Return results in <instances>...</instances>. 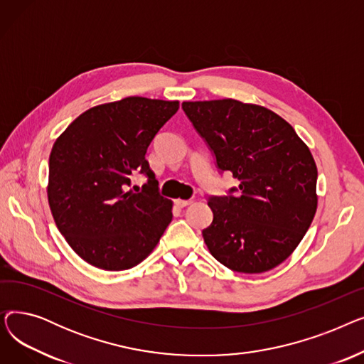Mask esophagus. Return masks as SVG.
<instances>
[{"instance_id":"1","label":"esophagus","mask_w":364,"mask_h":364,"mask_svg":"<svg viewBox=\"0 0 364 364\" xmlns=\"http://www.w3.org/2000/svg\"><path fill=\"white\" fill-rule=\"evenodd\" d=\"M192 203H193V200H184V199H177V200H176V205H177L178 208H186V206L192 205Z\"/></svg>"}]
</instances>
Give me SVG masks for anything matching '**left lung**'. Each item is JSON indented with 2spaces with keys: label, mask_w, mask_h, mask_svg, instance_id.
Masks as SVG:
<instances>
[{
  "label": "left lung",
  "mask_w": 364,
  "mask_h": 364,
  "mask_svg": "<svg viewBox=\"0 0 364 364\" xmlns=\"http://www.w3.org/2000/svg\"><path fill=\"white\" fill-rule=\"evenodd\" d=\"M183 110L221 171L240 181L236 196H211L214 220L202 232L209 252L228 269L257 274L288 258L316 215L317 166L282 117L235 99L184 102Z\"/></svg>",
  "instance_id": "obj_1"
}]
</instances>
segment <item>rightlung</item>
Segmentation results:
<instances>
[{"instance_id": "obj_1", "label": "right lung", "mask_w": 364, "mask_h": 364, "mask_svg": "<svg viewBox=\"0 0 364 364\" xmlns=\"http://www.w3.org/2000/svg\"><path fill=\"white\" fill-rule=\"evenodd\" d=\"M178 102L127 97L81 113L54 141L47 196L54 223L72 250L107 272L136 267L155 250L172 220L146 151ZM136 171L149 180L127 187Z\"/></svg>"}]
</instances>
